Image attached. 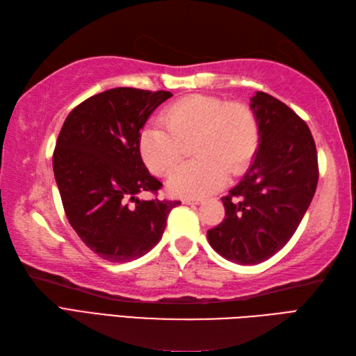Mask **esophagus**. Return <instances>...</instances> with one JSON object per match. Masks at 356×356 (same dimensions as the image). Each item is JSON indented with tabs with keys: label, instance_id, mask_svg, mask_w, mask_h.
Instances as JSON below:
<instances>
[{
	"label": "esophagus",
	"instance_id": "1",
	"mask_svg": "<svg viewBox=\"0 0 356 356\" xmlns=\"http://www.w3.org/2000/svg\"><path fill=\"white\" fill-rule=\"evenodd\" d=\"M183 202L184 204H192V205H198V204H201L202 202V200H183Z\"/></svg>",
	"mask_w": 356,
	"mask_h": 356
}]
</instances>
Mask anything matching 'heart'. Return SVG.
<instances>
[{
  "instance_id": "obj_1",
  "label": "heart",
  "mask_w": 356,
  "mask_h": 356,
  "mask_svg": "<svg viewBox=\"0 0 356 356\" xmlns=\"http://www.w3.org/2000/svg\"><path fill=\"white\" fill-rule=\"evenodd\" d=\"M259 123L252 109L241 102L193 94L164 109L161 123H151L140 134L138 149L147 169L169 175L193 141L198 160L181 165L169 179V191L186 198H200L222 187L227 175L248 168L259 146Z\"/></svg>"
}]
</instances>
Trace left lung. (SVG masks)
Returning a JSON list of instances; mask_svg holds the SVG:
<instances>
[{
  "label": "left lung",
  "instance_id": "1",
  "mask_svg": "<svg viewBox=\"0 0 356 356\" xmlns=\"http://www.w3.org/2000/svg\"><path fill=\"white\" fill-rule=\"evenodd\" d=\"M250 106L260 132L254 161L222 198V222L207 232L211 248L241 265L265 262L285 247L318 183L317 149L302 118L262 91Z\"/></svg>",
  "mask_w": 356,
  "mask_h": 356
}]
</instances>
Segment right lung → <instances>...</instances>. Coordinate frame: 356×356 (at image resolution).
Returning a JSON list of instances; mask_svg holds the SVG:
<instances>
[{
  "label": "right lung",
  "mask_w": 356,
  "mask_h": 356,
  "mask_svg": "<svg viewBox=\"0 0 356 356\" xmlns=\"http://www.w3.org/2000/svg\"><path fill=\"white\" fill-rule=\"evenodd\" d=\"M169 91L113 88L77 105L65 118L53 170L68 222L91 251L109 262H131L160 242L179 201L138 200L161 183L141 160L138 138ZM136 202V204H131Z\"/></svg>",
  "instance_id": "right-lung-1"
}]
</instances>
